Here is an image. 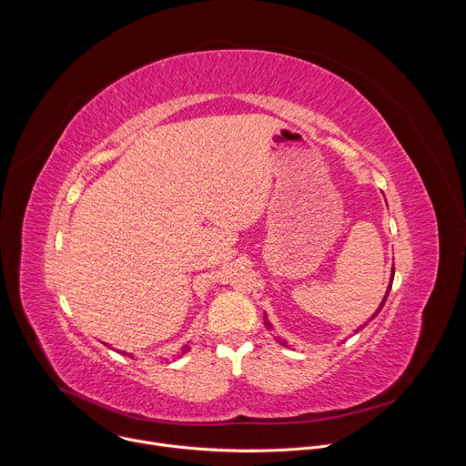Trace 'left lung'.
Masks as SVG:
<instances>
[{
    "mask_svg": "<svg viewBox=\"0 0 466 466\" xmlns=\"http://www.w3.org/2000/svg\"><path fill=\"white\" fill-rule=\"evenodd\" d=\"M392 275H394V268H392ZM389 291H390V284H389V289H387V293H385V297H383V300H381V306L376 309V313L372 315V319L381 311V308H383V304H385V300H387V297H389ZM263 322H265V326H268V328H273V326H271V322L268 320V317H265V315H263ZM282 345H286V343L282 341Z\"/></svg>",
    "mask_w": 466,
    "mask_h": 466,
    "instance_id": "1",
    "label": "left lung"
}]
</instances>
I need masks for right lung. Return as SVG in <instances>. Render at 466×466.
Instances as JSON below:
<instances>
[{
	"mask_svg": "<svg viewBox=\"0 0 466 466\" xmlns=\"http://www.w3.org/2000/svg\"><path fill=\"white\" fill-rule=\"evenodd\" d=\"M186 350H187V349H186V347H184V349H182V354H184V352H186Z\"/></svg>",
	"mask_w": 466,
	"mask_h": 466,
	"instance_id": "1",
	"label": "right lung"
}]
</instances>
